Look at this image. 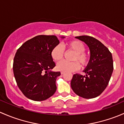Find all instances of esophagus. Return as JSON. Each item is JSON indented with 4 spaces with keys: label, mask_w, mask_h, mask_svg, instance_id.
<instances>
[{
    "label": "esophagus",
    "mask_w": 124,
    "mask_h": 124,
    "mask_svg": "<svg viewBox=\"0 0 124 124\" xmlns=\"http://www.w3.org/2000/svg\"><path fill=\"white\" fill-rule=\"evenodd\" d=\"M64 73L63 71H62V72H61V74H62V75H63Z\"/></svg>",
    "instance_id": "esophagus-1"
}]
</instances>
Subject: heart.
<instances>
[{
    "instance_id": "heart-1",
    "label": "heart",
    "mask_w": 124,
    "mask_h": 124,
    "mask_svg": "<svg viewBox=\"0 0 124 124\" xmlns=\"http://www.w3.org/2000/svg\"><path fill=\"white\" fill-rule=\"evenodd\" d=\"M67 51H72L75 53L73 60L76 61L73 62H69L62 61L57 65L58 70L64 72H71L78 70L80 69L81 64L82 66H86L90 62V57L88 55L85 53V47L82 43L79 40H73L69 42L66 44ZM64 55V50L61 45L55 46L51 51V56L55 62H60L63 58Z\"/></svg>"
}]
</instances>
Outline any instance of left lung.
Returning <instances> with one entry per match:
<instances>
[{
  "instance_id": "1",
  "label": "left lung",
  "mask_w": 124,
  "mask_h": 124,
  "mask_svg": "<svg viewBox=\"0 0 124 124\" xmlns=\"http://www.w3.org/2000/svg\"><path fill=\"white\" fill-rule=\"evenodd\" d=\"M76 38L84 42L90 50V59L84 72L85 76L75 74L71 81L74 93L84 99L100 95L108 86L113 70L112 53L101 42L89 36Z\"/></svg>"
}]
</instances>
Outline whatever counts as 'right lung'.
<instances>
[{"mask_svg":"<svg viewBox=\"0 0 124 124\" xmlns=\"http://www.w3.org/2000/svg\"><path fill=\"white\" fill-rule=\"evenodd\" d=\"M59 43L55 36L39 35L18 49L14 59V75L18 86L28 99L43 101L55 93L56 79L61 73L51 71L55 66L51 51Z\"/></svg>","mask_w":124,"mask_h":124,"instance_id":"1","label":"right lung"}]
</instances>
